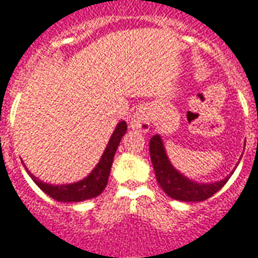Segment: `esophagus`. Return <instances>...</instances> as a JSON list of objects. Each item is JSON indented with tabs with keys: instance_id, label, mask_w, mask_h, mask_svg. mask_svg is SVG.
Segmentation results:
<instances>
[{
	"instance_id": "obj_1",
	"label": "esophagus",
	"mask_w": 258,
	"mask_h": 258,
	"mask_svg": "<svg viewBox=\"0 0 258 258\" xmlns=\"http://www.w3.org/2000/svg\"><path fill=\"white\" fill-rule=\"evenodd\" d=\"M151 125V112L149 108H139L131 117L130 127L139 133H147Z\"/></svg>"
}]
</instances>
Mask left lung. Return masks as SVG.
<instances>
[{
    "label": "left lung",
    "mask_w": 258,
    "mask_h": 258,
    "mask_svg": "<svg viewBox=\"0 0 258 258\" xmlns=\"http://www.w3.org/2000/svg\"><path fill=\"white\" fill-rule=\"evenodd\" d=\"M149 150L157 181L165 190V194L172 199L180 202H203L211 198L212 195H215L229 181L230 176L211 184H199L194 180H189L170 164L160 135H154L151 138Z\"/></svg>",
    "instance_id": "1"
}]
</instances>
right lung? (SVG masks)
I'll return each instance as SVG.
<instances>
[{"label": "right lung", "instance_id": "add662e5", "mask_svg": "<svg viewBox=\"0 0 258 258\" xmlns=\"http://www.w3.org/2000/svg\"><path fill=\"white\" fill-rule=\"evenodd\" d=\"M127 131V123L124 120L117 123L115 131L112 134L111 139L108 142L105 150H104L101 158L96 165V168L89 173V176L85 177L84 180L73 182V184H64V185H52L47 184L40 180H37L32 173L28 172L29 177L32 178L40 189L47 194L52 199L58 202H64V203H77V202H84V200L93 199L96 196L101 194L108 184V177L111 172L113 157L117 150V146L120 143L121 138Z\"/></svg>", "mask_w": 258, "mask_h": 258}]
</instances>
